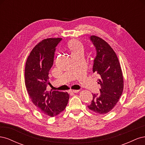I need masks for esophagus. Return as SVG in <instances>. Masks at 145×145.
Returning <instances> with one entry per match:
<instances>
[{
    "label": "esophagus",
    "instance_id": "34e87169",
    "mask_svg": "<svg viewBox=\"0 0 145 145\" xmlns=\"http://www.w3.org/2000/svg\"><path fill=\"white\" fill-rule=\"evenodd\" d=\"M79 91V90H76V89H71L69 91V93H78V92Z\"/></svg>",
    "mask_w": 145,
    "mask_h": 145
}]
</instances>
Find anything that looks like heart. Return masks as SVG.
Returning <instances> with one entry per match:
<instances>
[{
	"label": "heart",
	"instance_id": "1",
	"mask_svg": "<svg viewBox=\"0 0 145 145\" xmlns=\"http://www.w3.org/2000/svg\"><path fill=\"white\" fill-rule=\"evenodd\" d=\"M68 47L71 51V54H75L77 53H79V52H83L84 51V48L83 45L81 42L77 40H73L71 42H69Z\"/></svg>",
	"mask_w": 145,
	"mask_h": 145
}]
</instances>
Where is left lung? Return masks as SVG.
I'll return each instance as SVG.
<instances>
[{
    "mask_svg": "<svg viewBox=\"0 0 145 145\" xmlns=\"http://www.w3.org/2000/svg\"><path fill=\"white\" fill-rule=\"evenodd\" d=\"M90 39L97 51L93 71L100 76L98 83L101 89L99 94H93V99L88 108L97 114H105L115 107L122 94L123 77L119 60L111 46L98 36L93 35Z\"/></svg>",
    "mask_w": 145,
    "mask_h": 145,
    "instance_id": "1",
    "label": "left lung"
}]
</instances>
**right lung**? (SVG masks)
<instances>
[{"instance_id": "right-lung-1", "label": "right lung", "mask_w": 145, "mask_h": 145, "mask_svg": "<svg viewBox=\"0 0 145 145\" xmlns=\"http://www.w3.org/2000/svg\"><path fill=\"white\" fill-rule=\"evenodd\" d=\"M62 39L48 38L40 41L31 51L25 64V83L29 98L39 111L50 117L64 111L69 98L67 92L46 90L55 47Z\"/></svg>"}]
</instances>
